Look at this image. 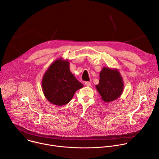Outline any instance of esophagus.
I'll use <instances>...</instances> for the list:
<instances>
[{"mask_svg":"<svg viewBox=\"0 0 159 159\" xmlns=\"http://www.w3.org/2000/svg\"><path fill=\"white\" fill-rule=\"evenodd\" d=\"M85 85L86 86L89 87V86H90V85H91V83H90V82H85Z\"/></svg>","mask_w":159,"mask_h":159,"instance_id":"obj_1","label":"esophagus"}]
</instances>
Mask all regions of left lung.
<instances>
[{
    "instance_id": "left-lung-1",
    "label": "left lung",
    "mask_w": 159,
    "mask_h": 159,
    "mask_svg": "<svg viewBox=\"0 0 159 159\" xmlns=\"http://www.w3.org/2000/svg\"><path fill=\"white\" fill-rule=\"evenodd\" d=\"M99 77V84L96 85V87L104 102H109L120 97L124 89V84L117 69L103 67Z\"/></svg>"
}]
</instances>
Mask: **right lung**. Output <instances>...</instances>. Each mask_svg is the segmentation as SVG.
<instances>
[{
  "label": "right lung",
  "mask_w": 159,
  "mask_h": 159,
  "mask_svg": "<svg viewBox=\"0 0 159 159\" xmlns=\"http://www.w3.org/2000/svg\"><path fill=\"white\" fill-rule=\"evenodd\" d=\"M82 87L83 84L70 71L69 61L61 58L50 65L42 80V89L45 98L57 106L69 103L77 90Z\"/></svg>",
  "instance_id": "1"
}]
</instances>
